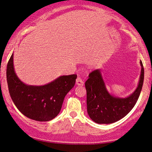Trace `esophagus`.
I'll list each match as a JSON object with an SVG mask.
<instances>
[{"label":"esophagus","instance_id":"1","mask_svg":"<svg viewBox=\"0 0 152 152\" xmlns=\"http://www.w3.org/2000/svg\"><path fill=\"white\" fill-rule=\"evenodd\" d=\"M76 84L77 86H83V81H82L80 77H77L76 79Z\"/></svg>","mask_w":152,"mask_h":152}]
</instances>
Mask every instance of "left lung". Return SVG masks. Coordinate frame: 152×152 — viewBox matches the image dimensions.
Wrapping results in <instances>:
<instances>
[{
  "instance_id": "left-lung-1",
  "label": "left lung",
  "mask_w": 152,
  "mask_h": 152,
  "mask_svg": "<svg viewBox=\"0 0 152 152\" xmlns=\"http://www.w3.org/2000/svg\"><path fill=\"white\" fill-rule=\"evenodd\" d=\"M141 75L137 89L126 98L110 94L102 79L101 71L96 69L89 74L86 81L87 92V111L90 118L97 124H111L121 120L132 110L141 92L144 80L142 61Z\"/></svg>"
}]
</instances>
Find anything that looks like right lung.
<instances>
[{"label":"right lung","instance_id":"add662e5","mask_svg":"<svg viewBox=\"0 0 152 152\" xmlns=\"http://www.w3.org/2000/svg\"><path fill=\"white\" fill-rule=\"evenodd\" d=\"M77 75H63L52 82L41 86L26 85L16 75L13 66V54L7 67L9 92L23 115L39 122H48L58 115L65 96L74 87Z\"/></svg>","mask_w":152,"mask_h":152}]
</instances>
